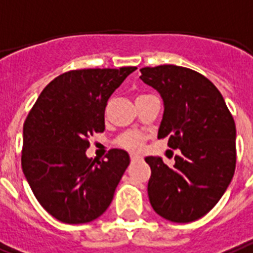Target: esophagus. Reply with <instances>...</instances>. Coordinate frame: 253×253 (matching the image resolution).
Listing matches in <instances>:
<instances>
[{
	"label": "esophagus",
	"instance_id": "1",
	"mask_svg": "<svg viewBox=\"0 0 253 253\" xmlns=\"http://www.w3.org/2000/svg\"><path fill=\"white\" fill-rule=\"evenodd\" d=\"M139 160H141L140 156L131 155V162H136V161H139Z\"/></svg>",
	"mask_w": 253,
	"mask_h": 253
}]
</instances>
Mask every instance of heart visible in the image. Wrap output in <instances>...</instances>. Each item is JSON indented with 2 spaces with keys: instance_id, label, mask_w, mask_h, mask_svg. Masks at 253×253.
I'll return each mask as SVG.
<instances>
[{
  "instance_id": "b5f03b06",
  "label": "heart",
  "mask_w": 253,
  "mask_h": 253,
  "mask_svg": "<svg viewBox=\"0 0 253 253\" xmlns=\"http://www.w3.org/2000/svg\"><path fill=\"white\" fill-rule=\"evenodd\" d=\"M145 135L136 131H128V132L122 133L118 139H117V145L126 151L130 152H140L144 147L145 143Z\"/></svg>"
}]
</instances>
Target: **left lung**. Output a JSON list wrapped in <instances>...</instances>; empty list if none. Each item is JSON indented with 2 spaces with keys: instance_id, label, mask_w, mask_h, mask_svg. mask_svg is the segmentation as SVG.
<instances>
[{
  "instance_id": "obj_1",
  "label": "left lung",
  "mask_w": 253,
  "mask_h": 253,
  "mask_svg": "<svg viewBox=\"0 0 253 253\" xmlns=\"http://www.w3.org/2000/svg\"><path fill=\"white\" fill-rule=\"evenodd\" d=\"M140 71V79L164 100L159 139L168 137L170 148L180 149L171 168L161 157L145 159L152 170L149 201L165 219L192 222L218 203L233 179L235 122L221 92L204 75L175 65Z\"/></svg>"
}]
</instances>
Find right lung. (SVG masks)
I'll use <instances>...</instances> for the list:
<instances>
[{"mask_svg":"<svg viewBox=\"0 0 253 253\" xmlns=\"http://www.w3.org/2000/svg\"><path fill=\"white\" fill-rule=\"evenodd\" d=\"M136 67L71 70L39 96L23 126L22 169L41 207L65 223H87L110 205L130 156H85L89 136L105 130L109 97Z\"/></svg>","mask_w":253,"mask_h":253,"instance_id":"add662e5","label":"right lung"}]
</instances>
